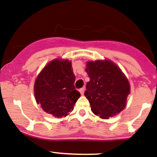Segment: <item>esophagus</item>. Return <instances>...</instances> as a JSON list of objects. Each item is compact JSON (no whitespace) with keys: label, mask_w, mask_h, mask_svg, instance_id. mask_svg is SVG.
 I'll use <instances>...</instances> for the list:
<instances>
[{"label":"esophagus","mask_w":157,"mask_h":157,"mask_svg":"<svg viewBox=\"0 0 157 157\" xmlns=\"http://www.w3.org/2000/svg\"><path fill=\"white\" fill-rule=\"evenodd\" d=\"M84 91H85V89H84V88H81V89H79V92L82 95L83 94Z\"/></svg>","instance_id":"obj_1"}]
</instances>
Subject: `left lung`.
Returning a JSON list of instances; mask_svg holds the SVG:
<instances>
[{"instance_id": "8db88e82", "label": "left lung", "mask_w": 157, "mask_h": 157, "mask_svg": "<svg viewBox=\"0 0 157 157\" xmlns=\"http://www.w3.org/2000/svg\"><path fill=\"white\" fill-rule=\"evenodd\" d=\"M86 71L90 77L85 96L91 110L101 118L108 119L118 114L126 106L130 86L125 75L110 60L86 63Z\"/></svg>"}]
</instances>
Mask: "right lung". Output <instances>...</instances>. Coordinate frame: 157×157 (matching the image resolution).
<instances>
[{"instance_id": "right-lung-1", "label": "right lung", "mask_w": 157, "mask_h": 157, "mask_svg": "<svg viewBox=\"0 0 157 157\" xmlns=\"http://www.w3.org/2000/svg\"><path fill=\"white\" fill-rule=\"evenodd\" d=\"M75 81L71 62L59 59L52 60L44 67L35 82L37 103L44 111L54 117L67 116L80 97L75 87Z\"/></svg>"}]
</instances>
